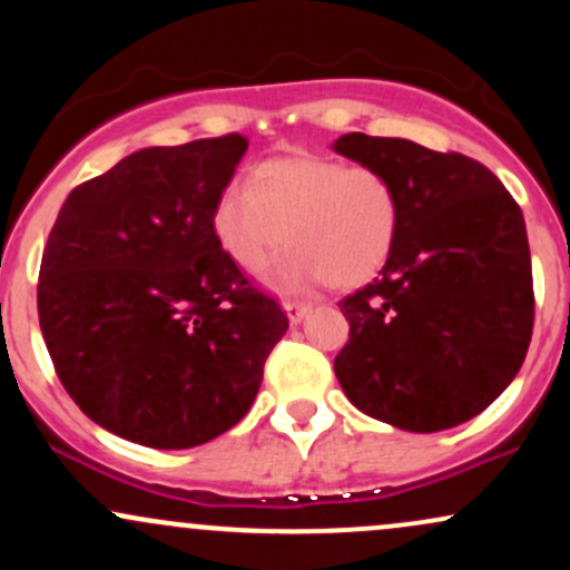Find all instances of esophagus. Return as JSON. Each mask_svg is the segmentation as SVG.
Returning a JSON list of instances; mask_svg holds the SVG:
<instances>
[{"label": "esophagus", "mask_w": 570, "mask_h": 570, "mask_svg": "<svg viewBox=\"0 0 570 570\" xmlns=\"http://www.w3.org/2000/svg\"><path fill=\"white\" fill-rule=\"evenodd\" d=\"M284 311H286V316H289V322L297 324V322H303L305 313L311 311V303H303V299H284Z\"/></svg>", "instance_id": "34e87169"}]
</instances>
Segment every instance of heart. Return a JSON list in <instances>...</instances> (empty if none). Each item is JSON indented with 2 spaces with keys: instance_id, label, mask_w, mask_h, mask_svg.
Segmentation results:
<instances>
[{
  "instance_id": "1",
  "label": "heart",
  "mask_w": 570,
  "mask_h": 570,
  "mask_svg": "<svg viewBox=\"0 0 570 570\" xmlns=\"http://www.w3.org/2000/svg\"><path fill=\"white\" fill-rule=\"evenodd\" d=\"M399 225L402 200L389 176L316 153L257 163L246 189L227 187L212 212L222 252L240 271L259 273L284 238L292 244L273 267L286 289L367 284L389 263Z\"/></svg>"
}]
</instances>
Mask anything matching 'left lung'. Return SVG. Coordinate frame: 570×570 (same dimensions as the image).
Instances as JSON below:
<instances>
[{
    "label": "left lung",
    "mask_w": 570,
    "mask_h": 570,
    "mask_svg": "<svg viewBox=\"0 0 570 570\" xmlns=\"http://www.w3.org/2000/svg\"><path fill=\"white\" fill-rule=\"evenodd\" d=\"M345 158L394 181L402 225L381 278L340 299L345 396L404 431L453 429L514 381L533 335L525 219L499 176L461 153L345 134Z\"/></svg>",
    "instance_id": "8db88e82"
}]
</instances>
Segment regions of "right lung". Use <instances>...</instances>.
<instances>
[{
	"label": "right lung",
	"mask_w": 570,
	"mask_h": 570,
	"mask_svg": "<svg viewBox=\"0 0 570 570\" xmlns=\"http://www.w3.org/2000/svg\"><path fill=\"white\" fill-rule=\"evenodd\" d=\"M246 147L225 134L139 149L71 189L48 235L45 345L77 407L122 440L181 450L225 434L289 326L212 227Z\"/></svg>",
	"instance_id": "right-lung-1"
}]
</instances>
